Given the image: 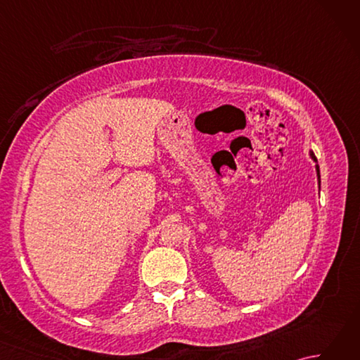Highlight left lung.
<instances>
[{
	"instance_id": "1",
	"label": "left lung",
	"mask_w": 360,
	"mask_h": 360,
	"mask_svg": "<svg viewBox=\"0 0 360 360\" xmlns=\"http://www.w3.org/2000/svg\"><path fill=\"white\" fill-rule=\"evenodd\" d=\"M311 158L316 160L317 162V159H316V156H314V153H311ZM316 168H317V178H319V186H320V170H319V165H316Z\"/></svg>"
}]
</instances>
